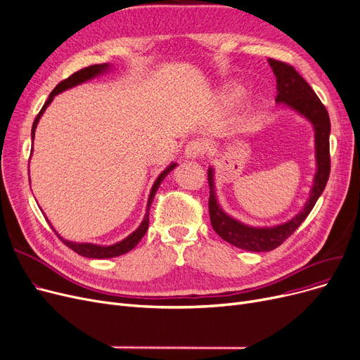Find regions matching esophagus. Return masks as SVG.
<instances>
[{
    "instance_id": "obj_1",
    "label": "esophagus",
    "mask_w": 360,
    "mask_h": 360,
    "mask_svg": "<svg viewBox=\"0 0 360 360\" xmlns=\"http://www.w3.org/2000/svg\"><path fill=\"white\" fill-rule=\"evenodd\" d=\"M207 148V144L205 141H200V139H193L185 147V158L188 159H197L200 155L205 154Z\"/></svg>"
}]
</instances>
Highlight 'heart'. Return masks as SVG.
I'll return each instance as SVG.
<instances>
[{"instance_id":"heart-1","label":"heart","mask_w":360,"mask_h":360,"mask_svg":"<svg viewBox=\"0 0 360 360\" xmlns=\"http://www.w3.org/2000/svg\"><path fill=\"white\" fill-rule=\"evenodd\" d=\"M243 96H244V89L240 85H231L225 91V100L231 104L240 101L243 98ZM250 112H252L253 116H257L259 112H260V104L253 103L252 105H250Z\"/></svg>"}]
</instances>
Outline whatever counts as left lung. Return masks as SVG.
<instances>
[{"label":"left lung","instance_id":"8db88e82","mask_svg":"<svg viewBox=\"0 0 360 360\" xmlns=\"http://www.w3.org/2000/svg\"><path fill=\"white\" fill-rule=\"evenodd\" d=\"M269 65L276 77V98L278 104H284L285 107L292 108L299 115L306 117L315 129V154H316V174L314 178V186H311L309 198L304 207L299 214H295L291 221L281 224L276 226L256 228L248 226L237 219L231 217L219 206L217 197L214 193V172L213 167H209V213L210 222L216 233L226 243L236 245L248 252H271L278 245L283 244L291 233L302 225L307 214L316 205L318 198L325 190V185L330 178L331 159H330V132L331 122L325 105L321 103L315 91L297 73V70L284 63L269 58Z\"/></svg>","mask_w":360,"mask_h":360}]
</instances>
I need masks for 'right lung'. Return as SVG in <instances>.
Segmentation results:
<instances>
[{"label": "right lung", "mask_w": 360, "mask_h": 360, "mask_svg": "<svg viewBox=\"0 0 360 360\" xmlns=\"http://www.w3.org/2000/svg\"><path fill=\"white\" fill-rule=\"evenodd\" d=\"M108 69H110V65H108V63L92 65V66H88V68H85V69H81V70L75 72L73 75H70V76L68 77V79L61 81V82L51 91L49 100H46L45 104L42 105L41 112L38 113V116H37V119H35V122H34V124H32V141H34L35 129H37V124H38L41 116L44 115L45 108L50 105V103L53 101V98L57 96V94L63 92V91H66V89H69V88H73V86L79 85V84H82V82H86V81L92 79V77H96V76H98V75H103V73L107 72ZM175 166H176V163L169 165V166L162 172V174L159 175V178L155 179V182H154V185H153V188H151V191H150V197H148V202H147V212H146V216H144V219H143L141 225H139V226L131 233V236H128L124 240H122V241H119V243H116V244H112V245H98V244H91V243H73V241H68V240H65V238H61V237L58 236V233L56 232V229H54L53 226H51V228L54 229V232L57 233V237H58L61 241H63L69 248H72L73 252H76L77 255H81V256H84V257H89V259H108V257H116V256L128 253V252H131V250H132L139 241H141V238L146 236V232H147V229H148V221H150V219H148L150 206H151V202H153V200H154V195H155V193H158L162 181L167 176V174H169V172H170L172 169H175Z\"/></svg>", "instance_id": "obj_1"}]
</instances>
